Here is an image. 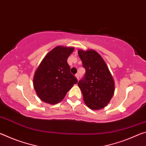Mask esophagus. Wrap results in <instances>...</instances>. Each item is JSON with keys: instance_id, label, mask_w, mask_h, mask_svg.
<instances>
[{"instance_id": "34e87169", "label": "esophagus", "mask_w": 146, "mask_h": 146, "mask_svg": "<svg viewBox=\"0 0 146 146\" xmlns=\"http://www.w3.org/2000/svg\"><path fill=\"white\" fill-rule=\"evenodd\" d=\"M75 76L76 77V78H77L78 80V79H79V75H78V73H77V74H76V75H75Z\"/></svg>"}]
</instances>
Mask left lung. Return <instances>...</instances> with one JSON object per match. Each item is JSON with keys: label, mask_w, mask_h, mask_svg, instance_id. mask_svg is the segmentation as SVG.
Wrapping results in <instances>:
<instances>
[{"label": "left lung", "mask_w": 146, "mask_h": 146, "mask_svg": "<svg viewBox=\"0 0 146 146\" xmlns=\"http://www.w3.org/2000/svg\"><path fill=\"white\" fill-rule=\"evenodd\" d=\"M86 73L78 86L86 104L91 110H100L108 105L115 91L114 80L102 58L94 50H78Z\"/></svg>", "instance_id": "obj_1"}]
</instances>
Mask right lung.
<instances>
[{"label":"right lung","instance_id":"1","mask_svg":"<svg viewBox=\"0 0 146 146\" xmlns=\"http://www.w3.org/2000/svg\"><path fill=\"white\" fill-rule=\"evenodd\" d=\"M73 48L57 46L47 54L35 73L33 86L40 99L50 104L60 102L77 83L67 59Z\"/></svg>","mask_w":146,"mask_h":146}]
</instances>
